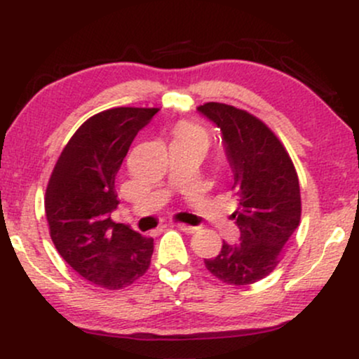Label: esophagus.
<instances>
[{
	"label": "esophagus",
	"instance_id": "1",
	"mask_svg": "<svg viewBox=\"0 0 359 359\" xmlns=\"http://www.w3.org/2000/svg\"><path fill=\"white\" fill-rule=\"evenodd\" d=\"M177 228L180 229V231H184V233H187V234H192V233H196L197 229V226H189V224H177Z\"/></svg>",
	"mask_w": 359,
	"mask_h": 359
}]
</instances>
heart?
Segmentation results:
<instances>
[{"label":"heart","instance_id":"b5f03b06","mask_svg":"<svg viewBox=\"0 0 359 359\" xmlns=\"http://www.w3.org/2000/svg\"><path fill=\"white\" fill-rule=\"evenodd\" d=\"M175 140H199V142H203V131L191 123H180L175 128Z\"/></svg>","mask_w":359,"mask_h":359}]
</instances>
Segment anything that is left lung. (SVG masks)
I'll list each match as a JSON object with an SVG mask.
<instances>
[{"label": "left lung", "mask_w": 359, "mask_h": 359, "mask_svg": "<svg viewBox=\"0 0 359 359\" xmlns=\"http://www.w3.org/2000/svg\"><path fill=\"white\" fill-rule=\"evenodd\" d=\"M197 111L219 128L238 201L233 219L240 228V241H224L219 255L204 258V265L221 282L250 285L273 271L297 229L302 211L297 172L273 131L253 114L221 102Z\"/></svg>", "instance_id": "1"}]
</instances>
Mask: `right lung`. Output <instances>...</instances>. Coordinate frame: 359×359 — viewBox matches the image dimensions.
<instances>
[{
	"instance_id": "add662e5",
	"label": "right lung",
	"mask_w": 359,
	"mask_h": 359,
	"mask_svg": "<svg viewBox=\"0 0 359 359\" xmlns=\"http://www.w3.org/2000/svg\"><path fill=\"white\" fill-rule=\"evenodd\" d=\"M156 108H113L94 114L57 160L45 192V214L60 257L94 285L119 290L150 266L154 240L111 219L114 179L131 143Z\"/></svg>"
}]
</instances>
